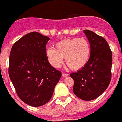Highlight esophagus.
Returning <instances> with one entry per match:
<instances>
[{
  "label": "esophagus",
  "mask_w": 122,
  "mask_h": 122,
  "mask_svg": "<svg viewBox=\"0 0 122 122\" xmlns=\"http://www.w3.org/2000/svg\"><path fill=\"white\" fill-rule=\"evenodd\" d=\"M68 76V74H67V73H62V76H63V77H66V76Z\"/></svg>",
  "instance_id": "esophagus-1"
}]
</instances>
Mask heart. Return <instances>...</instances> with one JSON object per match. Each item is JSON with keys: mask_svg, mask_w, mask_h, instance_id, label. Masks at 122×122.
Wrapping results in <instances>:
<instances>
[{"mask_svg": "<svg viewBox=\"0 0 122 122\" xmlns=\"http://www.w3.org/2000/svg\"><path fill=\"white\" fill-rule=\"evenodd\" d=\"M55 49H48L46 55L52 66L58 68L65 58V63L71 70H79L89 60L91 48L89 41L84 38H67L57 42Z\"/></svg>", "mask_w": 122, "mask_h": 122, "instance_id": "b5f03b06", "label": "heart"}]
</instances>
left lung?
Returning a JSON list of instances; mask_svg holds the SVG:
<instances>
[{
    "instance_id": "1",
    "label": "left lung",
    "mask_w": 122,
    "mask_h": 122,
    "mask_svg": "<svg viewBox=\"0 0 122 122\" xmlns=\"http://www.w3.org/2000/svg\"><path fill=\"white\" fill-rule=\"evenodd\" d=\"M90 43L91 52L85 66L70 74L74 80L75 95L85 101L98 98L106 90L111 79L112 54L104 38L89 30H84Z\"/></svg>"
}]
</instances>
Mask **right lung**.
<instances>
[{
    "label": "right lung",
    "mask_w": 122,
    "mask_h": 122,
    "mask_svg": "<svg viewBox=\"0 0 122 122\" xmlns=\"http://www.w3.org/2000/svg\"><path fill=\"white\" fill-rule=\"evenodd\" d=\"M49 40V37L38 32H30L15 42L10 54V78L19 98L33 107L51 100L62 76L46 57Z\"/></svg>",
    "instance_id": "1"
}]
</instances>
